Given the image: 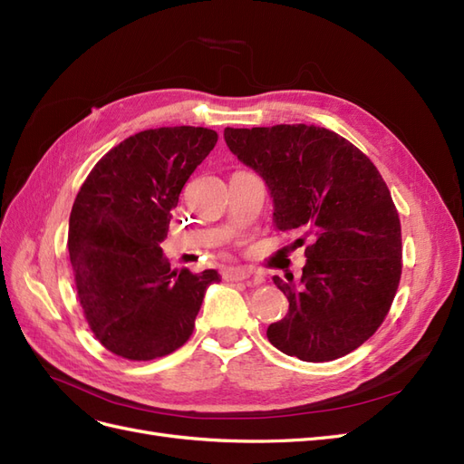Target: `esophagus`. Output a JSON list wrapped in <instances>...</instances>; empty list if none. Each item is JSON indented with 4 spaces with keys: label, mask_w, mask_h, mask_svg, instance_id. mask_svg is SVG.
Instances as JSON below:
<instances>
[{
    "label": "esophagus",
    "mask_w": 464,
    "mask_h": 464,
    "mask_svg": "<svg viewBox=\"0 0 464 464\" xmlns=\"http://www.w3.org/2000/svg\"><path fill=\"white\" fill-rule=\"evenodd\" d=\"M222 276L227 280H232V283H237V280H247L251 276V271L247 269H240V266H230V269H227L222 273ZM263 278H257V283H261Z\"/></svg>",
    "instance_id": "34e87169"
}]
</instances>
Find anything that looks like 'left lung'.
<instances>
[{"label":"left lung","instance_id":"1","mask_svg":"<svg viewBox=\"0 0 464 464\" xmlns=\"http://www.w3.org/2000/svg\"><path fill=\"white\" fill-rule=\"evenodd\" d=\"M232 154L263 178L278 232L305 246L302 276L275 285L288 314L266 339L304 362L353 353L382 325L401 280V220L373 162L315 125L224 130Z\"/></svg>","mask_w":464,"mask_h":464}]
</instances>
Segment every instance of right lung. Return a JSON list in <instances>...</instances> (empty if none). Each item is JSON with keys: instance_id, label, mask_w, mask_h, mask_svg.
Wrapping results in <instances>:
<instances>
[{"instance_id": "1", "label": "right lung", "mask_w": 464, "mask_h": 464, "mask_svg": "<svg viewBox=\"0 0 464 464\" xmlns=\"http://www.w3.org/2000/svg\"><path fill=\"white\" fill-rule=\"evenodd\" d=\"M207 128L135 133L96 162L69 217V259L94 336L128 360L174 353L193 333L215 269L172 271L162 254L181 188L217 145Z\"/></svg>"}]
</instances>
